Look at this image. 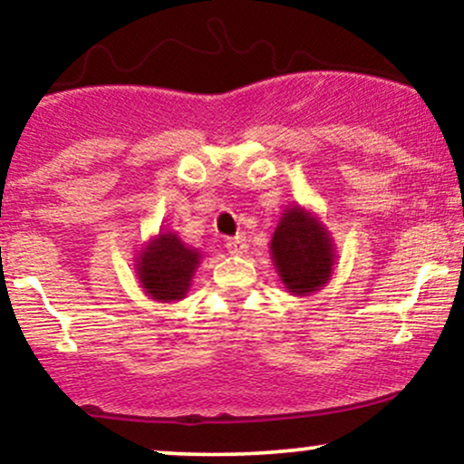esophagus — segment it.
<instances>
[{
  "mask_svg": "<svg viewBox=\"0 0 464 464\" xmlns=\"http://www.w3.org/2000/svg\"><path fill=\"white\" fill-rule=\"evenodd\" d=\"M246 248H248V239H246V236H242V233H239V236H236V237L227 239V250L231 255L246 253Z\"/></svg>",
  "mask_w": 464,
  "mask_h": 464,
  "instance_id": "esophagus-1",
  "label": "esophagus"
}]
</instances>
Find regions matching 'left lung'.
I'll use <instances>...</instances> for the list:
<instances>
[{
	"mask_svg": "<svg viewBox=\"0 0 464 464\" xmlns=\"http://www.w3.org/2000/svg\"><path fill=\"white\" fill-rule=\"evenodd\" d=\"M273 259L281 281L295 295H310L327 284L334 266V250L327 233L299 207L287 209L276 227Z\"/></svg>",
	"mask_w": 464,
	"mask_h": 464,
	"instance_id": "left-lung-1",
	"label": "left lung"
}]
</instances>
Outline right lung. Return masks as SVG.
Instances as JSON below:
<instances>
[{
    "label": "right lung",
    "instance_id": "add662e5",
    "mask_svg": "<svg viewBox=\"0 0 464 464\" xmlns=\"http://www.w3.org/2000/svg\"><path fill=\"white\" fill-rule=\"evenodd\" d=\"M200 253L185 246L174 233H163L157 242L141 253L140 281L148 295L157 301L183 299L191 275L198 266Z\"/></svg>",
    "mask_w": 464,
    "mask_h": 464
}]
</instances>
